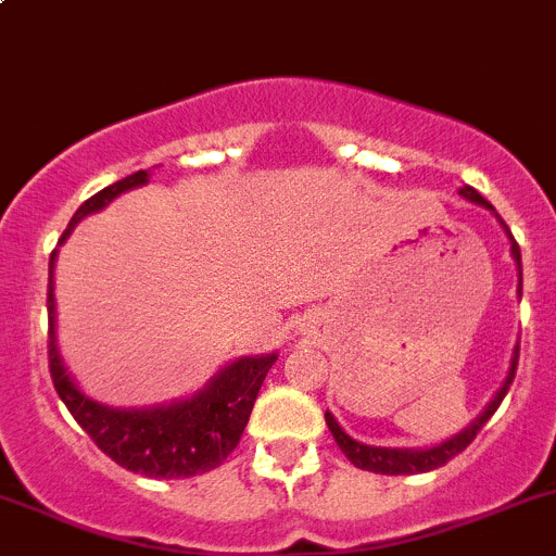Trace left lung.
<instances>
[{
  "mask_svg": "<svg viewBox=\"0 0 556 556\" xmlns=\"http://www.w3.org/2000/svg\"><path fill=\"white\" fill-rule=\"evenodd\" d=\"M459 195H465L468 201H473V204L484 206V210L495 212V206L490 204V201L484 199V195L479 193V190H473L470 185H465V188H459ZM497 223L503 226V231L508 233V239H511V255L514 261H517V268H519V299H521V252H519V244L517 239L511 237V231H508V226L503 223V217L497 215ZM517 363H519V346H514V355H511V368H508V377L506 382H503L501 390L492 395V401L486 403L484 412L479 414V417L473 419V422L468 425L465 430H459L457 435H452V439H446L444 444L439 446H430V450H387V446H368V444H361V441H355L352 435H346L344 430H341V425L336 422L333 414L325 412V422H328L330 433H333L336 444H339V450L346 454V459H350L355 468L361 470H371V473H384V476H408V473H428V470H435L441 468V465L450 463L452 457H457L459 452L465 450V446L470 444V441L476 439V433H479L481 428H484L486 419L492 417V414L497 412V406L503 403V397H506L508 387L514 382V374H517Z\"/></svg>",
  "mask_w": 556,
  "mask_h": 556,
  "instance_id": "1",
  "label": "left lung"
}]
</instances>
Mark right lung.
I'll return each mask as SVG.
<instances>
[{
    "mask_svg": "<svg viewBox=\"0 0 556 556\" xmlns=\"http://www.w3.org/2000/svg\"><path fill=\"white\" fill-rule=\"evenodd\" d=\"M150 179V172L139 169L117 182L106 185L97 195L80 204L72 215L70 226L61 233L59 244L70 239L77 223L93 212L104 210L112 199L126 190L139 188ZM55 252L50 255L48 271V363L55 392L70 408L75 422L91 435L93 444L106 457L115 459L121 468L150 479H188L217 468L223 459L237 450L247 419L255 406L257 390L266 379L268 368L277 363L271 355L239 357L215 374L195 395L174 401L169 406L153 408H112L88 397L75 379L66 374L55 344V299H53V268Z\"/></svg>",
    "mask_w": 556,
    "mask_h": 556,
    "instance_id": "obj_1",
    "label": "right lung"
}]
</instances>
